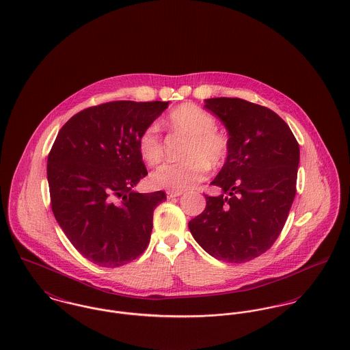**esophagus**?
Returning a JSON list of instances; mask_svg holds the SVG:
<instances>
[{
	"mask_svg": "<svg viewBox=\"0 0 350 350\" xmlns=\"http://www.w3.org/2000/svg\"><path fill=\"white\" fill-rule=\"evenodd\" d=\"M181 194H183V192H172V191L166 192V196H167L169 200H170V198H176V197H180Z\"/></svg>",
	"mask_w": 350,
	"mask_h": 350,
	"instance_id": "obj_1",
	"label": "esophagus"
}]
</instances>
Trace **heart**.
I'll return each instance as SVG.
<instances>
[{"label":"heart","instance_id":"b5f03b06","mask_svg":"<svg viewBox=\"0 0 350 350\" xmlns=\"http://www.w3.org/2000/svg\"><path fill=\"white\" fill-rule=\"evenodd\" d=\"M167 124L177 133L189 137L183 157L177 163H167L157 169L150 181L153 187L172 192H184L208 176L209 167L220 169L230 156L228 138L217 131L216 119L193 103H185L174 109ZM141 158L156 166L163 158V148L156 123L148 124L137 139Z\"/></svg>","mask_w":350,"mask_h":350}]
</instances>
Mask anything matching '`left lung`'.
<instances>
[{
  "label": "left lung",
  "instance_id": "8db88e82",
  "mask_svg": "<svg viewBox=\"0 0 350 350\" xmlns=\"http://www.w3.org/2000/svg\"><path fill=\"white\" fill-rule=\"evenodd\" d=\"M228 131L230 156L211 183L223 193L188 224L213 258L244 263L266 252L282 231L295 197L299 145L272 110L239 98L205 99Z\"/></svg>",
  "mask_w": 350,
  "mask_h": 350
}]
</instances>
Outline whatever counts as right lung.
I'll return each instance as SVG.
<instances>
[{"mask_svg":"<svg viewBox=\"0 0 350 350\" xmlns=\"http://www.w3.org/2000/svg\"><path fill=\"white\" fill-rule=\"evenodd\" d=\"M167 106H94L71 118L55 139L46 165L52 212L72 245L98 266H123L150 241L153 212L166 194L133 191L148 174L137 139Z\"/></svg>","mask_w":350,"mask_h":350,"instance_id":"right-lung-1","label":"right lung"}]
</instances>
